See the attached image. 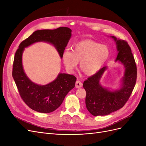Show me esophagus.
<instances>
[{
    "instance_id": "1",
    "label": "esophagus",
    "mask_w": 146,
    "mask_h": 146,
    "mask_svg": "<svg viewBox=\"0 0 146 146\" xmlns=\"http://www.w3.org/2000/svg\"><path fill=\"white\" fill-rule=\"evenodd\" d=\"M83 86V84L79 81V80H77L76 83V88H82Z\"/></svg>"
}]
</instances>
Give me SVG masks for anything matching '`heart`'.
I'll use <instances>...</instances> for the list:
<instances>
[{
  "label": "heart",
  "instance_id": "1",
  "mask_svg": "<svg viewBox=\"0 0 146 146\" xmlns=\"http://www.w3.org/2000/svg\"><path fill=\"white\" fill-rule=\"evenodd\" d=\"M110 56L108 47L92 40L79 41L72 47V51H65L62 55L64 67L73 72L80 63V70L86 76L98 72Z\"/></svg>",
  "mask_w": 146,
  "mask_h": 146
}]
</instances>
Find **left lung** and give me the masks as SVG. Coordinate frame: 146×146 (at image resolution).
I'll return each mask as SVG.
<instances>
[{
	"label": "left lung",
	"mask_w": 146,
	"mask_h": 146,
	"mask_svg": "<svg viewBox=\"0 0 146 146\" xmlns=\"http://www.w3.org/2000/svg\"><path fill=\"white\" fill-rule=\"evenodd\" d=\"M116 42L117 55L115 60L124 66L123 76L120 86L111 90L101 85L100 80L107 66L100 69L98 72L83 82L86 92L85 104L87 110L92 115L105 116L122 108L129 99L135 86L137 69L130 47L124 40L110 36Z\"/></svg>",
	"instance_id": "left-lung-1"
}]
</instances>
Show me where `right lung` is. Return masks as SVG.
<instances>
[{"label":"right lung","mask_w":146,"mask_h":146,"mask_svg":"<svg viewBox=\"0 0 146 146\" xmlns=\"http://www.w3.org/2000/svg\"><path fill=\"white\" fill-rule=\"evenodd\" d=\"M68 27L55 30L35 31L22 42L16 52L12 76L21 98L29 107L39 113L55 111L63 103L65 96L75 87L77 78L72 75L60 73L55 80L45 85L31 81L25 73L23 66V54L25 48L38 42H46L54 46L61 58L72 36Z\"/></svg>","instance_id":"1"}]
</instances>
